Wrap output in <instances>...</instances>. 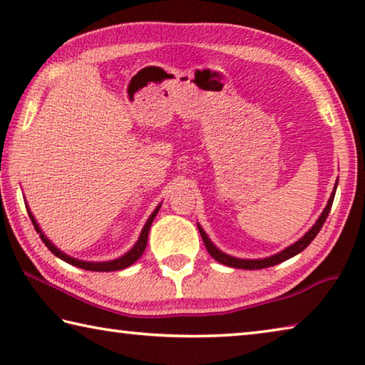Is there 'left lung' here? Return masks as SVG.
<instances>
[{"label": "left lung", "instance_id": "8db88e82", "mask_svg": "<svg viewBox=\"0 0 365 365\" xmlns=\"http://www.w3.org/2000/svg\"><path fill=\"white\" fill-rule=\"evenodd\" d=\"M336 186H338V179H336V182H334L333 192L330 195V199H328V202H327V207L324 208V212H322V215L319 217L317 222H315L312 228H310L301 239H297L294 244H291V246H288L286 249L279 250V252H277L274 255L264 257V259H237V257L228 255L226 252H223V250H220L217 246H215V244L210 241V237L207 236V232L202 230V226L197 223V226H199V231H200V236H202V241H204L208 254H210L215 260L226 267L242 268V270H259V268H267V267L282 264V262L288 260V259H291V257H294L299 252H302V250L314 241V237L319 235V231L322 230V226H324L328 213H330V210H331V204L334 199V192H336Z\"/></svg>", "mask_w": 365, "mask_h": 365}]
</instances>
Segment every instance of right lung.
<instances>
[{
    "label": "right lung",
    "instance_id": "1",
    "mask_svg": "<svg viewBox=\"0 0 365 365\" xmlns=\"http://www.w3.org/2000/svg\"><path fill=\"white\" fill-rule=\"evenodd\" d=\"M26 207H27L29 217H31L32 223H34V226H35V230H37V232H38L40 237H41V241H43L45 246H46L48 249H50L51 252L58 257V259L68 262V264L74 265V267L83 268V270H91V272H116V270H123V268L130 267V265L134 264V262H137V260L140 259V255L143 254V250H145V247H147L148 231H150V226H152V223H153V218L157 217V213H158V210H160L161 204H158V207L155 208L153 213L150 215V217H148L147 223L143 225V228H142V231H140V236H139V239H137V242L134 244V246L130 247L124 255L118 257V259H115V260H106V262H87V260H79V259H74V257H71V255H68V254H64L61 249H58V247L55 246V244H53V242L50 241V239H48V237L45 236V232L41 231L40 225L37 223V220H35L34 213L31 212V208H29V205H26Z\"/></svg>",
    "mask_w": 365,
    "mask_h": 365
}]
</instances>
